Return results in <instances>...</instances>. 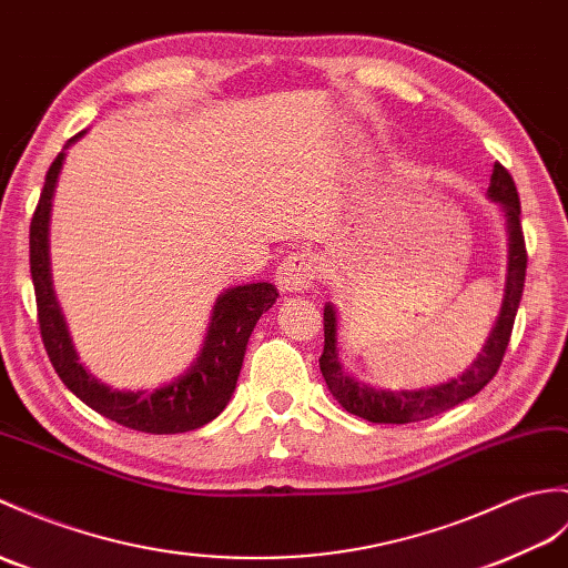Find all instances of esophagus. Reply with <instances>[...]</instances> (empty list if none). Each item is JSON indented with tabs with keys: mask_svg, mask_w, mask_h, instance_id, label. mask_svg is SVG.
<instances>
[{
	"mask_svg": "<svg viewBox=\"0 0 568 568\" xmlns=\"http://www.w3.org/2000/svg\"><path fill=\"white\" fill-rule=\"evenodd\" d=\"M316 278V261L307 252L287 254L275 268V283L283 293H302L310 290Z\"/></svg>",
	"mask_w": 568,
	"mask_h": 568,
	"instance_id": "esophagus-1",
	"label": "esophagus"
}]
</instances>
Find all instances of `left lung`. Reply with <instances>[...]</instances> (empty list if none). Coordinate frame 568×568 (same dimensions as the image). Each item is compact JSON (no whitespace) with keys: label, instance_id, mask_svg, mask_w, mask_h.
<instances>
[{"label":"left lung","instance_id":"left-lung-1","mask_svg":"<svg viewBox=\"0 0 568 568\" xmlns=\"http://www.w3.org/2000/svg\"><path fill=\"white\" fill-rule=\"evenodd\" d=\"M489 195L504 207L508 224V275H506V295L496 326L491 328L489 338L467 371L443 385L424 387V389H375L371 385L353 379L344 365L338 361L336 351V312L334 305H324V353L320 358L322 375L336 402L346 408L348 414L361 416L371 424H416L430 416H438L447 408L467 402L474 394H479L494 375L498 373L500 361H504L508 341L513 334V322H516L518 305L525 287V268H527V248L520 224V197L516 181L508 174V169L496 162L491 174Z\"/></svg>","mask_w":568,"mask_h":568}]
</instances>
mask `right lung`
<instances>
[{
  "label": "right lung",
  "instance_id": "add662e5",
  "mask_svg": "<svg viewBox=\"0 0 568 568\" xmlns=\"http://www.w3.org/2000/svg\"><path fill=\"white\" fill-rule=\"evenodd\" d=\"M82 135L84 133L74 135L68 140V144ZM62 160L64 154L60 152L48 169L45 186L41 197H38L29 234L38 326H41V338L52 367L64 382V387L77 394L87 406L125 428L169 435L195 430L210 424L227 406L242 371L246 341L252 336L258 316L268 312L275 297H278V290L271 283H252L222 293L215 302L213 316H210L205 346L197 355L195 365L186 375L169 382V385L148 392H121L101 385L79 363L50 283L48 220Z\"/></svg>",
  "mask_w": 568,
  "mask_h": 568
}]
</instances>
